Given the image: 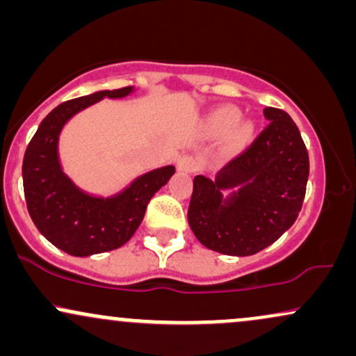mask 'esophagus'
Segmentation results:
<instances>
[{"label":"esophagus","mask_w":356,"mask_h":356,"mask_svg":"<svg viewBox=\"0 0 356 356\" xmlns=\"http://www.w3.org/2000/svg\"><path fill=\"white\" fill-rule=\"evenodd\" d=\"M195 169H197V162H195V159L191 157V155H182L177 161V170H181V172L191 174L194 172Z\"/></svg>","instance_id":"esophagus-1"}]
</instances>
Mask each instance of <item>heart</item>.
<instances>
[{"label": "heart", "mask_w": 356, "mask_h": 356, "mask_svg": "<svg viewBox=\"0 0 356 356\" xmlns=\"http://www.w3.org/2000/svg\"><path fill=\"white\" fill-rule=\"evenodd\" d=\"M236 120H238V110L232 107H224V108L216 110V112L212 113L209 124H211V129L216 130V132H224V130H227L229 127H232L229 134L231 145L241 147L246 144L249 137H251L252 125L246 120H238L236 122Z\"/></svg>", "instance_id": "obj_1"}]
</instances>
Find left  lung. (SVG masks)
<instances>
[{"instance_id": "8db88e82", "label": "left lung", "mask_w": 356, "mask_h": 356, "mask_svg": "<svg viewBox=\"0 0 356 356\" xmlns=\"http://www.w3.org/2000/svg\"><path fill=\"white\" fill-rule=\"evenodd\" d=\"M269 124L214 181L195 175L187 220L199 243L227 256L263 251L295 224L303 206L309 159L295 122L266 107ZM231 188L229 198L222 192Z\"/></svg>"}]
</instances>
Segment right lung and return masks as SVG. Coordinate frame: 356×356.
<instances>
[{
    "mask_svg": "<svg viewBox=\"0 0 356 356\" xmlns=\"http://www.w3.org/2000/svg\"><path fill=\"white\" fill-rule=\"evenodd\" d=\"M132 87L102 90L63 102L53 108L26 147L23 189L30 218L53 246L72 256H92L117 249L134 236L147 204L175 172L174 165L150 170L112 197H95L80 191L61 170L58 137L63 125L80 110L105 97L122 99Z\"/></svg>",
    "mask_w": 356,
    "mask_h": 356,
    "instance_id": "add662e5",
    "label": "right lung"
}]
</instances>
